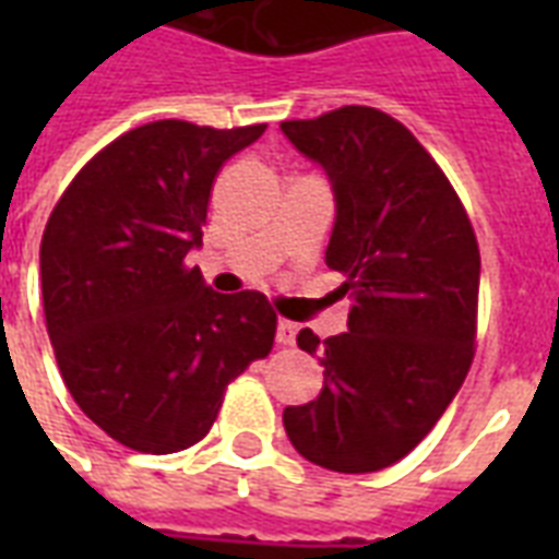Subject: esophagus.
I'll return each instance as SVG.
<instances>
[{
    "label": "esophagus",
    "mask_w": 559,
    "mask_h": 559,
    "mask_svg": "<svg viewBox=\"0 0 559 559\" xmlns=\"http://www.w3.org/2000/svg\"><path fill=\"white\" fill-rule=\"evenodd\" d=\"M296 333H298L296 322H287V319H281L278 331H275V342H278V345H293V342H296Z\"/></svg>",
    "instance_id": "obj_1"
}]
</instances>
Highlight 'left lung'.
<instances>
[{
  "mask_svg": "<svg viewBox=\"0 0 559 559\" xmlns=\"http://www.w3.org/2000/svg\"><path fill=\"white\" fill-rule=\"evenodd\" d=\"M281 133L331 182L324 263L354 296L348 331L298 348L324 385L284 408L289 443L336 473H373L424 441L473 362L481 258L467 211L415 135L373 107H342Z\"/></svg>",
  "mask_w": 559,
  "mask_h": 559,
  "instance_id": "obj_1",
  "label": "left lung"
}]
</instances>
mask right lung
<instances>
[{"mask_svg": "<svg viewBox=\"0 0 559 559\" xmlns=\"http://www.w3.org/2000/svg\"><path fill=\"white\" fill-rule=\"evenodd\" d=\"M263 130L135 127L48 217L39 281L57 366L83 415L130 450L202 441L228 382L272 350L275 313L261 293L223 296L186 266L217 170Z\"/></svg>", "mask_w": 559, "mask_h": 559, "instance_id": "obj_1", "label": "right lung"}]
</instances>
